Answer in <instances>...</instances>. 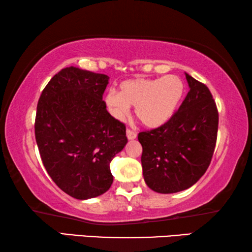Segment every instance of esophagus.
<instances>
[{
	"label": "esophagus",
	"mask_w": 252,
	"mask_h": 252,
	"mask_svg": "<svg viewBox=\"0 0 252 252\" xmlns=\"http://www.w3.org/2000/svg\"><path fill=\"white\" fill-rule=\"evenodd\" d=\"M126 138L129 140H134L136 138V133L134 131H132L130 129H126Z\"/></svg>",
	"instance_id": "obj_1"
}]
</instances>
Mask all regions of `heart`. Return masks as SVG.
I'll return each mask as SVG.
<instances>
[{
  "label": "heart",
  "instance_id": "b5f03b06",
  "mask_svg": "<svg viewBox=\"0 0 252 252\" xmlns=\"http://www.w3.org/2000/svg\"><path fill=\"white\" fill-rule=\"evenodd\" d=\"M185 92L183 81L177 75L163 78H135L120 83V91L110 90L104 95L109 112L117 120H123L134 106L138 120L148 127L164 125L176 112Z\"/></svg>",
  "mask_w": 252,
  "mask_h": 252
}]
</instances>
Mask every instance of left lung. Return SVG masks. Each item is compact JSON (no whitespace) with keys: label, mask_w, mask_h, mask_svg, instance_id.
Listing matches in <instances>:
<instances>
[{"label":"left lung","mask_w":252,"mask_h":252,"mask_svg":"<svg viewBox=\"0 0 252 252\" xmlns=\"http://www.w3.org/2000/svg\"><path fill=\"white\" fill-rule=\"evenodd\" d=\"M190 90L168 122L140 132L142 171L147 186L159 193L192 187L210 164L219 114L207 85L186 73Z\"/></svg>","instance_id":"8db88e82"}]
</instances>
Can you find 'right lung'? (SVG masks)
I'll use <instances>...</instances> for the list:
<instances>
[{"instance_id": "1", "label": "right lung", "mask_w": 252, "mask_h": 252, "mask_svg": "<svg viewBox=\"0 0 252 252\" xmlns=\"http://www.w3.org/2000/svg\"><path fill=\"white\" fill-rule=\"evenodd\" d=\"M109 76L62 69L37 102L35 139L44 168L60 189L87 200L110 189V162L127 142L126 126L102 100Z\"/></svg>"}]
</instances>
